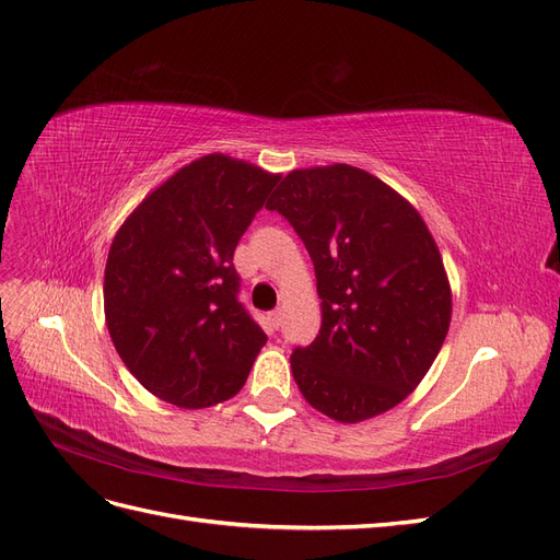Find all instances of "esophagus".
<instances>
[{"mask_svg": "<svg viewBox=\"0 0 560 560\" xmlns=\"http://www.w3.org/2000/svg\"><path fill=\"white\" fill-rule=\"evenodd\" d=\"M268 322H270V327H273V329H280L282 327V311L276 308L273 313H268Z\"/></svg>", "mask_w": 560, "mask_h": 560, "instance_id": "esophagus-1", "label": "esophagus"}]
</instances>
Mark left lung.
<instances>
[{
  "label": "left lung",
  "instance_id": "left-lung-1",
  "mask_svg": "<svg viewBox=\"0 0 560 560\" xmlns=\"http://www.w3.org/2000/svg\"><path fill=\"white\" fill-rule=\"evenodd\" d=\"M306 245L322 299L315 341L292 352L313 409L360 422L428 374L451 325L442 254L416 208L346 163L292 171L266 202Z\"/></svg>",
  "mask_w": 560,
  "mask_h": 560
}]
</instances>
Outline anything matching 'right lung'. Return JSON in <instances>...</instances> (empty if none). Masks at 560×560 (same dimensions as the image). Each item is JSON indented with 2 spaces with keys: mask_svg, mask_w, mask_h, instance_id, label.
I'll use <instances>...</instances> for the list:
<instances>
[{
  "mask_svg": "<svg viewBox=\"0 0 560 560\" xmlns=\"http://www.w3.org/2000/svg\"><path fill=\"white\" fill-rule=\"evenodd\" d=\"M280 175L224 154L184 165L114 235L105 317L116 352L151 395L206 409L245 385L266 343L238 301L233 252Z\"/></svg>",
  "mask_w": 560,
  "mask_h": 560,
  "instance_id": "right-lung-1",
  "label": "right lung"
}]
</instances>
